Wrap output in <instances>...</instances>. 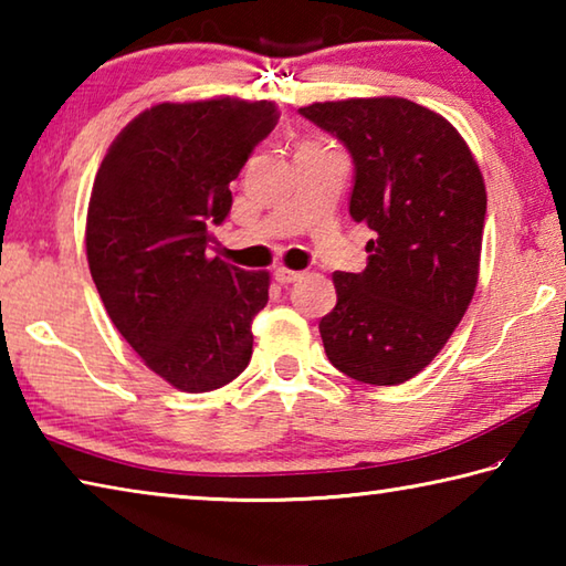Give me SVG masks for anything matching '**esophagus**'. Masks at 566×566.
<instances>
[{"instance_id":"34e87169","label":"esophagus","mask_w":566,"mask_h":566,"mask_svg":"<svg viewBox=\"0 0 566 566\" xmlns=\"http://www.w3.org/2000/svg\"><path fill=\"white\" fill-rule=\"evenodd\" d=\"M276 282L280 284H294L296 280H302V272H294V270H286V266H276Z\"/></svg>"}]
</instances>
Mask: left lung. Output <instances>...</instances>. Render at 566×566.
Masks as SVG:
<instances>
[{"label": "left lung", "instance_id": "8db88e82", "mask_svg": "<svg viewBox=\"0 0 566 566\" xmlns=\"http://www.w3.org/2000/svg\"><path fill=\"white\" fill-rule=\"evenodd\" d=\"M300 112L349 149V214L375 232L367 270L332 274L337 306L319 322L324 352L364 385H401L442 352L474 296L484 177L452 122L405 97Z\"/></svg>", "mask_w": 566, "mask_h": 566}]
</instances>
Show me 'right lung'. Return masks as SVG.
Listing matches in <instances>:
<instances>
[{"mask_svg":"<svg viewBox=\"0 0 566 566\" xmlns=\"http://www.w3.org/2000/svg\"><path fill=\"white\" fill-rule=\"evenodd\" d=\"M276 119L266 99L161 102L117 134L94 177L92 280L129 347L179 391L224 387L252 359L270 272L207 256V244L232 207L229 181Z\"/></svg>","mask_w":566,"mask_h":566,"instance_id":"add662e5","label":"right lung"}]
</instances>
